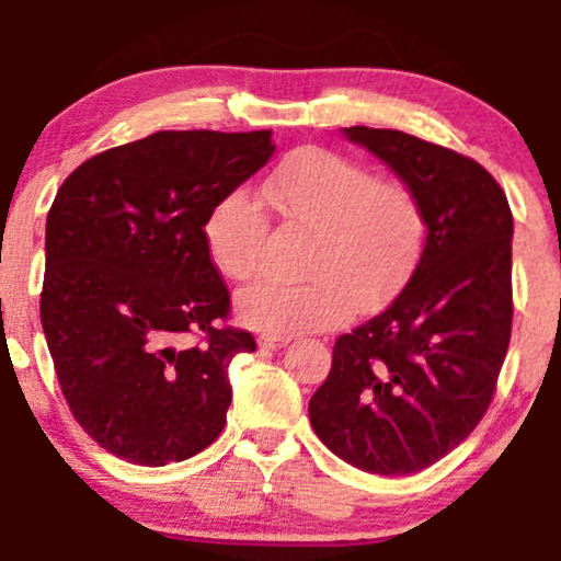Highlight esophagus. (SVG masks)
I'll return each instance as SVG.
<instances>
[{"instance_id":"esophagus-1","label":"esophagus","mask_w":561,"mask_h":561,"mask_svg":"<svg viewBox=\"0 0 561 561\" xmlns=\"http://www.w3.org/2000/svg\"><path fill=\"white\" fill-rule=\"evenodd\" d=\"M293 337H285V334H261L259 345L268 347V351H276V347H285Z\"/></svg>"}]
</instances>
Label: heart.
I'll list each match as a JSON object with an SVG mask.
<instances>
[{
    "label": "heart",
    "instance_id": "heart-1",
    "mask_svg": "<svg viewBox=\"0 0 561 561\" xmlns=\"http://www.w3.org/2000/svg\"><path fill=\"white\" fill-rule=\"evenodd\" d=\"M268 203L313 229L302 282H261L237 298L242 324L266 334L324 330L353 308H371L403 287L420 261L424 210L398 179H375L366 165L302 147L282 160L266 184ZM205 248L224 276L248 282L263 268L268 216L250 192L218 197L205 218Z\"/></svg>",
    "mask_w": 561,
    "mask_h": 561
}]
</instances>
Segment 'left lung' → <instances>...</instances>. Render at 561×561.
<instances>
[{
    "instance_id": "8db88e82",
    "label": "left lung",
    "mask_w": 561,
    "mask_h": 561,
    "mask_svg": "<svg viewBox=\"0 0 561 561\" xmlns=\"http://www.w3.org/2000/svg\"><path fill=\"white\" fill-rule=\"evenodd\" d=\"M345 137L414 190L427 240L390 306L337 337L308 416L353 467L422 472L493 401L512 340V208L491 173L461 152L396 128L351 126Z\"/></svg>"
}]
</instances>
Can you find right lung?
Segmentation results:
<instances>
[{"label":"right lung","mask_w":561,"mask_h":561,"mask_svg":"<svg viewBox=\"0 0 561 561\" xmlns=\"http://www.w3.org/2000/svg\"><path fill=\"white\" fill-rule=\"evenodd\" d=\"M274 156L272 131H158L83 160L47 216L42 327L73 420L118 459L184 461L221 435L229 362L255 351L205 218Z\"/></svg>","instance_id":"right-lung-1"}]
</instances>
